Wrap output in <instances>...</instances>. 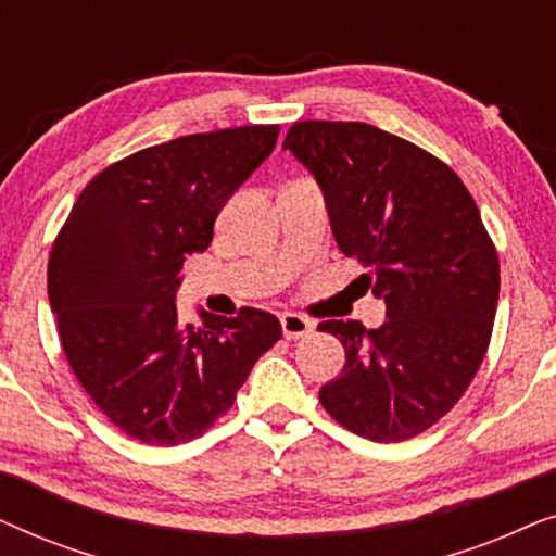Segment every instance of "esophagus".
Here are the masks:
<instances>
[{
    "instance_id": "esophagus-1",
    "label": "esophagus",
    "mask_w": 556,
    "mask_h": 556,
    "mask_svg": "<svg viewBox=\"0 0 556 556\" xmlns=\"http://www.w3.org/2000/svg\"><path fill=\"white\" fill-rule=\"evenodd\" d=\"M280 326H283L286 339H301V337H308V333L316 329V321L303 314H291V311H288V314L280 316Z\"/></svg>"
}]
</instances>
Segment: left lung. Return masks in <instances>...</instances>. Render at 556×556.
<instances>
[{"label":"left lung","mask_w":556,"mask_h":556,"mask_svg":"<svg viewBox=\"0 0 556 556\" xmlns=\"http://www.w3.org/2000/svg\"><path fill=\"white\" fill-rule=\"evenodd\" d=\"M283 149L314 174L337 245L384 299L387 321H321L346 352L318 400L356 435L400 443L451 413L481 367L498 303V253L445 162L362 121H295Z\"/></svg>","instance_id":"1"}]
</instances>
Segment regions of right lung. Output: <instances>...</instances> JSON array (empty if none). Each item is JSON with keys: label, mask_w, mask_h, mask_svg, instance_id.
Returning a JSON list of instances; mask_svg holds the SVG:
<instances>
[{"label": "right lung", "mask_w": 556, "mask_h": 556, "mask_svg": "<svg viewBox=\"0 0 556 556\" xmlns=\"http://www.w3.org/2000/svg\"><path fill=\"white\" fill-rule=\"evenodd\" d=\"M278 131L238 126L136 151L88 181L52 242L48 295L65 359L128 438H200L283 337L268 311L202 314L197 329L174 303L187 255L210 248L219 210L270 156Z\"/></svg>", "instance_id": "right-lung-1"}]
</instances>
